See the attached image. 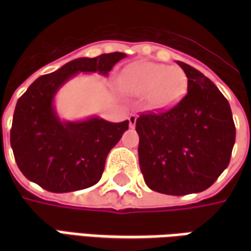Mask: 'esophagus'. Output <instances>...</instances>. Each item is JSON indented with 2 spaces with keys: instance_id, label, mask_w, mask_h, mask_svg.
<instances>
[{
  "instance_id": "obj_1",
  "label": "esophagus",
  "mask_w": 251,
  "mask_h": 251,
  "mask_svg": "<svg viewBox=\"0 0 251 251\" xmlns=\"http://www.w3.org/2000/svg\"><path fill=\"white\" fill-rule=\"evenodd\" d=\"M127 120H129V126H130V127H134V126H136V122H137L136 115L130 114V115H129V118H127Z\"/></svg>"
}]
</instances>
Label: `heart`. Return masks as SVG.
I'll return each mask as SVG.
<instances>
[{"instance_id": "heart-1", "label": "heart", "mask_w": 251, "mask_h": 251, "mask_svg": "<svg viewBox=\"0 0 251 251\" xmlns=\"http://www.w3.org/2000/svg\"><path fill=\"white\" fill-rule=\"evenodd\" d=\"M122 87L133 95H145L149 109L167 110L183 99L188 87V79L179 67L144 62L126 70Z\"/></svg>"}]
</instances>
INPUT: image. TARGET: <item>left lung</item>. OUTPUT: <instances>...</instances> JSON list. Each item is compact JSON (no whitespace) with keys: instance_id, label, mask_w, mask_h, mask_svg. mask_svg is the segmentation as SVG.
Instances as JSON below:
<instances>
[{"instance_id":"8db88e82","label":"left lung","mask_w":251,"mask_h":251,"mask_svg":"<svg viewBox=\"0 0 251 251\" xmlns=\"http://www.w3.org/2000/svg\"><path fill=\"white\" fill-rule=\"evenodd\" d=\"M177 64L188 79L187 95L168 111L140 115L136 130L148 187L181 196L207 189L227 168L235 125L219 88L194 67Z\"/></svg>"}]
</instances>
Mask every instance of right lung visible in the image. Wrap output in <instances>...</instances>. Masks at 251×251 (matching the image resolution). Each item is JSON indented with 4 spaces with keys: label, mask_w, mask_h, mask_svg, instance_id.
<instances>
[{
    "label": "right lung",
    "mask_w": 251,
    "mask_h": 251,
    "mask_svg": "<svg viewBox=\"0 0 251 251\" xmlns=\"http://www.w3.org/2000/svg\"><path fill=\"white\" fill-rule=\"evenodd\" d=\"M122 52L79 57L37 77L17 100L10 145L25 177L50 192H71L97 184L109 152L129 129V121L109 122L98 115L62 120L55 107L57 91L77 74L107 76Z\"/></svg>",
    "instance_id": "obj_1"
}]
</instances>
